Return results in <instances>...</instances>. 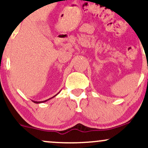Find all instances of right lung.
I'll list each match as a JSON object with an SVG mask.
<instances>
[{
    "label": "right lung",
    "mask_w": 148,
    "mask_h": 148,
    "mask_svg": "<svg viewBox=\"0 0 148 148\" xmlns=\"http://www.w3.org/2000/svg\"><path fill=\"white\" fill-rule=\"evenodd\" d=\"M59 92H58V93H59ZM58 94H57V95H58ZM55 95V96H53V97H56V95ZM53 97H51V98H53ZM51 98H49V99L45 100V101H33V102H34V103H42V102H45V101H48V100H49V99H51Z\"/></svg>",
    "instance_id": "obj_1"
}]
</instances>
